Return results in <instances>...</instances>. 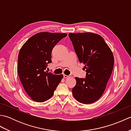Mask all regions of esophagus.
<instances>
[{"mask_svg": "<svg viewBox=\"0 0 131 131\" xmlns=\"http://www.w3.org/2000/svg\"><path fill=\"white\" fill-rule=\"evenodd\" d=\"M71 77V75H65V74H63V78L65 79L68 78H70Z\"/></svg>", "mask_w": 131, "mask_h": 131, "instance_id": "esophagus-1", "label": "esophagus"}]
</instances>
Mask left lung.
I'll use <instances>...</instances> for the list:
<instances>
[{"label": "left lung", "mask_w": 131, "mask_h": 131, "mask_svg": "<svg viewBox=\"0 0 131 131\" xmlns=\"http://www.w3.org/2000/svg\"><path fill=\"white\" fill-rule=\"evenodd\" d=\"M79 62L84 65V78L75 77L72 90L78 101L89 104L101 97L112 75L114 58L101 36L92 32L69 34Z\"/></svg>", "instance_id": "obj_1"}]
</instances>
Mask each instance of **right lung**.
Segmentation results:
<instances>
[{"label":"right lung","mask_w":131,"mask_h":131,"mask_svg":"<svg viewBox=\"0 0 131 131\" xmlns=\"http://www.w3.org/2000/svg\"><path fill=\"white\" fill-rule=\"evenodd\" d=\"M67 36L62 33L39 32L27 40L19 50L18 73L25 91L32 100L43 102L49 99L63 78L46 71L52 62L56 44Z\"/></svg>","instance_id":"1"}]
</instances>
